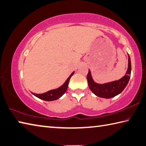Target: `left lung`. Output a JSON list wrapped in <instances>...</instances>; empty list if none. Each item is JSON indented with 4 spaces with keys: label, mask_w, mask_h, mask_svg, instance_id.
Here are the masks:
<instances>
[{
    "label": "left lung",
    "mask_w": 146,
    "mask_h": 146,
    "mask_svg": "<svg viewBox=\"0 0 146 146\" xmlns=\"http://www.w3.org/2000/svg\"><path fill=\"white\" fill-rule=\"evenodd\" d=\"M131 70L130 57L128 55V67L126 75L120 80L113 81L105 84H99L95 83L92 80L91 71L89 70L87 76V82L90 89L97 96L103 98H111L123 91L128 84L129 78H130Z\"/></svg>",
    "instance_id": "8db88e82"
}]
</instances>
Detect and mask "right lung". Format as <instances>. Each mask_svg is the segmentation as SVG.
I'll return each instance as SVG.
<instances>
[{"instance_id":"1","label":"right lung","mask_w":146,"mask_h":146,"mask_svg":"<svg viewBox=\"0 0 146 146\" xmlns=\"http://www.w3.org/2000/svg\"><path fill=\"white\" fill-rule=\"evenodd\" d=\"M73 74H74V72H73L71 74V75L69 76L68 78L64 82V84H63L62 86L59 87L58 89L50 90V91H48L46 92H44L43 94L33 93V94H34L35 96L38 97L39 99H41L44 101H48V102L59 99L60 97H61L62 95L65 93L66 90H67L69 82H70V79L71 78V76H73Z\"/></svg>"}]
</instances>
